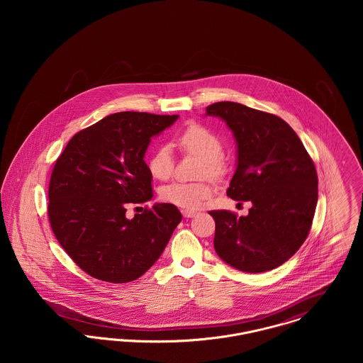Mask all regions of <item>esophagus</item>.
Masks as SVG:
<instances>
[{
	"instance_id": "1",
	"label": "esophagus",
	"mask_w": 363,
	"mask_h": 363,
	"mask_svg": "<svg viewBox=\"0 0 363 363\" xmlns=\"http://www.w3.org/2000/svg\"><path fill=\"white\" fill-rule=\"evenodd\" d=\"M182 215H184L185 218H193V216L196 215V211H189V209H184V211H182Z\"/></svg>"
}]
</instances>
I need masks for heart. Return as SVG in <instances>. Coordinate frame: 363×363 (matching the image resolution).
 <instances>
[{
  "label": "heart",
  "instance_id": "1",
  "mask_svg": "<svg viewBox=\"0 0 363 363\" xmlns=\"http://www.w3.org/2000/svg\"><path fill=\"white\" fill-rule=\"evenodd\" d=\"M178 147L193 155L201 157L203 177H220L225 172L223 145L216 135L201 125H191L177 138ZM174 159L172 150L167 145L157 147L148 159V170L151 175L164 181L173 174ZM212 185L207 181L201 182H181L175 181L160 189V197L166 203L185 209L201 207L212 196Z\"/></svg>",
  "mask_w": 363,
  "mask_h": 363
}]
</instances>
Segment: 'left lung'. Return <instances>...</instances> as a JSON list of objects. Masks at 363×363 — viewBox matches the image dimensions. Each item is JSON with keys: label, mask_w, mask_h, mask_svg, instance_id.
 <instances>
[{"label": "left lung", "mask_w": 363, "mask_h": 363, "mask_svg": "<svg viewBox=\"0 0 363 363\" xmlns=\"http://www.w3.org/2000/svg\"><path fill=\"white\" fill-rule=\"evenodd\" d=\"M237 141V169L227 196L250 201L247 216L218 209L213 246L242 272L277 268L302 246L311 231L318 197L314 163L293 128L274 114L235 102L207 107Z\"/></svg>", "instance_id": "left-lung-1"}]
</instances>
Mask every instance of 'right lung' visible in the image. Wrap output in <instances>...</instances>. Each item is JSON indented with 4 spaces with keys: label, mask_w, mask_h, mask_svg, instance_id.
I'll return each instance as SVG.
<instances>
[{
    "label": "right lung",
    "mask_w": 363,
    "mask_h": 363,
    "mask_svg": "<svg viewBox=\"0 0 363 363\" xmlns=\"http://www.w3.org/2000/svg\"><path fill=\"white\" fill-rule=\"evenodd\" d=\"M178 120L121 111L70 138L49 185L52 233L89 277L128 283L144 275L163 253L182 215L173 204L144 208L133 219L126 208L150 201L152 175L144 162L151 138Z\"/></svg>",
    "instance_id": "add662e5"
}]
</instances>
